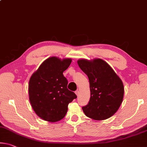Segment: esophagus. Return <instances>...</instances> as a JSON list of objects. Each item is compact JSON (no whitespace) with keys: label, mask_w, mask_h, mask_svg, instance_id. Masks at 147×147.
<instances>
[{"label":"esophagus","mask_w":147,"mask_h":147,"mask_svg":"<svg viewBox=\"0 0 147 147\" xmlns=\"http://www.w3.org/2000/svg\"><path fill=\"white\" fill-rule=\"evenodd\" d=\"M75 94H76V95H77V96H78V95H79V91H78V90H76V92H75Z\"/></svg>","instance_id":"obj_1"}]
</instances>
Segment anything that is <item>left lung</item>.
Masks as SVG:
<instances>
[{
	"instance_id": "1",
	"label": "left lung",
	"mask_w": 147,
	"mask_h": 147,
	"mask_svg": "<svg viewBox=\"0 0 147 147\" xmlns=\"http://www.w3.org/2000/svg\"><path fill=\"white\" fill-rule=\"evenodd\" d=\"M78 65L89 78L90 99L82 110L95 120L107 119L115 115L122 103V81L107 62L101 59H79Z\"/></svg>"
}]
</instances>
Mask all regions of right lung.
I'll return each instance as SVG.
<instances>
[{
  "instance_id": "add662e5",
  "label": "right lung",
  "mask_w": 147,
  "mask_h": 147,
  "mask_svg": "<svg viewBox=\"0 0 147 147\" xmlns=\"http://www.w3.org/2000/svg\"><path fill=\"white\" fill-rule=\"evenodd\" d=\"M70 58L51 57L32 74L29 82V101L34 111L44 120L55 122L63 119L68 105L77 96L67 89L63 74L71 63Z\"/></svg>"
}]
</instances>
